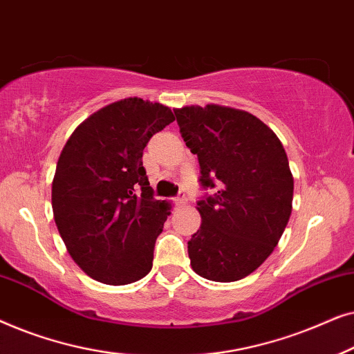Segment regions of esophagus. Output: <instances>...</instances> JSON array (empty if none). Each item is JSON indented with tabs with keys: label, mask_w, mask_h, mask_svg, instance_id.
Listing matches in <instances>:
<instances>
[{
	"label": "esophagus",
	"mask_w": 354,
	"mask_h": 354,
	"mask_svg": "<svg viewBox=\"0 0 354 354\" xmlns=\"http://www.w3.org/2000/svg\"><path fill=\"white\" fill-rule=\"evenodd\" d=\"M174 201H176V205H177V206H182V205H185V203H187L185 193H183V192L178 193V195H177L176 198H174Z\"/></svg>",
	"instance_id": "34e87169"
}]
</instances>
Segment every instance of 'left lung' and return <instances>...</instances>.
I'll list each match as a JSON object with an SVG mask.
<instances>
[{"label": "left lung", "mask_w": 354, "mask_h": 354, "mask_svg": "<svg viewBox=\"0 0 354 354\" xmlns=\"http://www.w3.org/2000/svg\"><path fill=\"white\" fill-rule=\"evenodd\" d=\"M183 142L200 162L201 225L188 241L193 270L214 282L254 272L277 246L292 214L287 153L256 115L229 106L174 109Z\"/></svg>", "instance_id": "1"}]
</instances>
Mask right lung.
<instances>
[{
	"label": "right lung",
	"instance_id": "obj_1",
	"mask_svg": "<svg viewBox=\"0 0 354 354\" xmlns=\"http://www.w3.org/2000/svg\"><path fill=\"white\" fill-rule=\"evenodd\" d=\"M174 120L167 106L125 98L85 119L62 148L51 188L55 222L72 259L101 283L137 282L153 268L172 206L153 196L142 158Z\"/></svg>",
	"mask_w": 354,
	"mask_h": 354
}]
</instances>
